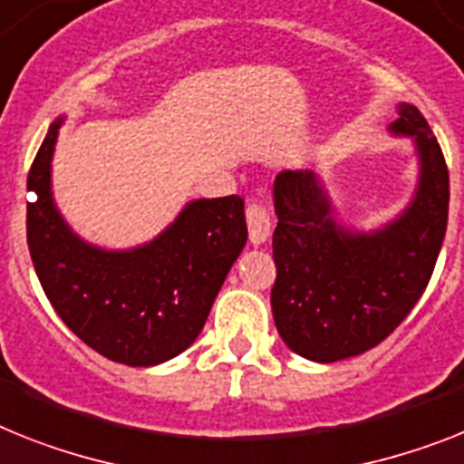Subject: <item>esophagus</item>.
<instances>
[{"mask_svg": "<svg viewBox=\"0 0 464 464\" xmlns=\"http://www.w3.org/2000/svg\"><path fill=\"white\" fill-rule=\"evenodd\" d=\"M247 228H250V243L255 247L264 245L271 236V219H268V212L256 205V202H250L247 205Z\"/></svg>", "mask_w": 464, "mask_h": 464, "instance_id": "34e87169", "label": "esophagus"}]
</instances>
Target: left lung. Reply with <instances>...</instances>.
I'll list each match as a JSON object with an SVG mask.
<instances>
[{
	"label": "left lung",
	"instance_id": "1",
	"mask_svg": "<svg viewBox=\"0 0 464 464\" xmlns=\"http://www.w3.org/2000/svg\"><path fill=\"white\" fill-rule=\"evenodd\" d=\"M389 134L408 139L418 160L411 200L382 224L340 219L328 184L311 169L274 181L276 283L271 309L292 352L334 363L377 346L422 297L449 224V169L427 120L396 103Z\"/></svg>",
	"mask_w": 464,
	"mask_h": 464
}]
</instances>
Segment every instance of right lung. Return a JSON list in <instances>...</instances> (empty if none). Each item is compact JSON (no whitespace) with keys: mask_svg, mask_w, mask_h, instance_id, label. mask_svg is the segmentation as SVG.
<instances>
[{"mask_svg":"<svg viewBox=\"0 0 464 464\" xmlns=\"http://www.w3.org/2000/svg\"><path fill=\"white\" fill-rule=\"evenodd\" d=\"M53 120L27 190V247L46 297L72 333L115 363L150 368L186 352L247 243L238 196L188 200L155 238L108 250L72 231L53 198Z\"/></svg>","mask_w":464,"mask_h":464,"instance_id":"1","label":"right lung"}]
</instances>
